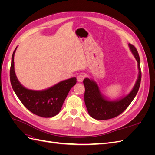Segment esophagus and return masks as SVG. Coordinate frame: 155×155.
Here are the masks:
<instances>
[{
	"label": "esophagus",
	"mask_w": 155,
	"mask_h": 155,
	"mask_svg": "<svg viewBox=\"0 0 155 155\" xmlns=\"http://www.w3.org/2000/svg\"><path fill=\"white\" fill-rule=\"evenodd\" d=\"M84 78H85V76H84L83 74H79L77 77V80L78 82L81 83L83 81Z\"/></svg>",
	"instance_id": "34e87169"
}]
</instances>
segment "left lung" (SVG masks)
Segmentation results:
<instances>
[{"mask_svg": "<svg viewBox=\"0 0 155 155\" xmlns=\"http://www.w3.org/2000/svg\"><path fill=\"white\" fill-rule=\"evenodd\" d=\"M129 47L138 65V78L132 90L127 94L116 100H110L103 94L97 83L92 79L85 78L83 80L85 85V103L88 112L92 118L96 120H105L113 118L120 115L133 101L138 91L141 81L140 61L137 50L129 43Z\"/></svg>", "mask_w": 155, "mask_h": 155, "instance_id": "1", "label": "left lung"}]
</instances>
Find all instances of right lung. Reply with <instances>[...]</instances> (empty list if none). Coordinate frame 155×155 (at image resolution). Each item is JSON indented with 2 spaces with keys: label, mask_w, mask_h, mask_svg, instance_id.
<instances>
[{
  "label": "right lung",
  "mask_w": 155,
  "mask_h": 155,
  "mask_svg": "<svg viewBox=\"0 0 155 155\" xmlns=\"http://www.w3.org/2000/svg\"><path fill=\"white\" fill-rule=\"evenodd\" d=\"M14 50L10 68V81L18 99L32 113L43 118H51L57 115L61 109L70 89L76 83V78H72L60 81L55 85L41 91L28 89L18 80L14 67Z\"/></svg>",
  "instance_id": "right-lung-1"
}]
</instances>
